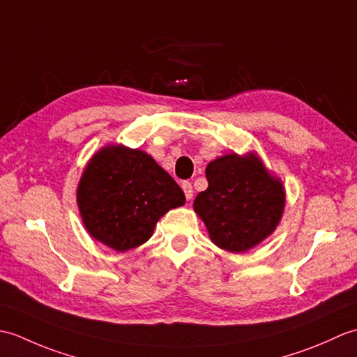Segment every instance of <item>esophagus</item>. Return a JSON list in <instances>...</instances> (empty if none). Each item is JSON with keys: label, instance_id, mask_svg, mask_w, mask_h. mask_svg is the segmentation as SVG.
<instances>
[{"label": "esophagus", "instance_id": "34e87169", "mask_svg": "<svg viewBox=\"0 0 357 357\" xmlns=\"http://www.w3.org/2000/svg\"><path fill=\"white\" fill-rule=\"evenodd\" d=\"M181 188L184 190V195H185V199L190 201L193 198V187H192V183H188V181H184V183H181Z\"/></svg>", "mask_w": 357, "mask_h": 357}]
</instances>
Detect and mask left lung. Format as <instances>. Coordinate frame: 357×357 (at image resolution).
I'll list each match as a JSON object with an SVG mask.
<instances>
[{
  "label": "left lung",
  "mask_w": 357,
  "mask_h": 357,
  "mask_svg": "<svg viewBox=\"0 0 357 357\" xmlns=\"http://www.w3.org/2000/svg\"><path fill=\"white\" fill-rule=\"evenodd\" d=\"M208 188L193 202L211 241L233 253L247 252L276 229L285 206L282 184L255 155H225L206 169Z\"/></svg>",
  "instance_id": "left-lung-1"
}]
</instances>
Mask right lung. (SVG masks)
I'll return each instance as SVG.
<instances>
[{
    "label": "right lung",
    "instance_id": "right-lung-1",
    "mask_svg": "<svg viewBox=\"0 0 357 357\" xmlns=\"http://www.w3.org/2000/svg\"><path fill=\"white\" fill-rule=\"evenodd\" d=\"M184 202V192L153 158L123 146L98 151L78 185L87 231L116 252L144 244L158 219Z\"/></svg>",
    "mask_w": 357,
    "mask_h": 357
}]
</instances>
